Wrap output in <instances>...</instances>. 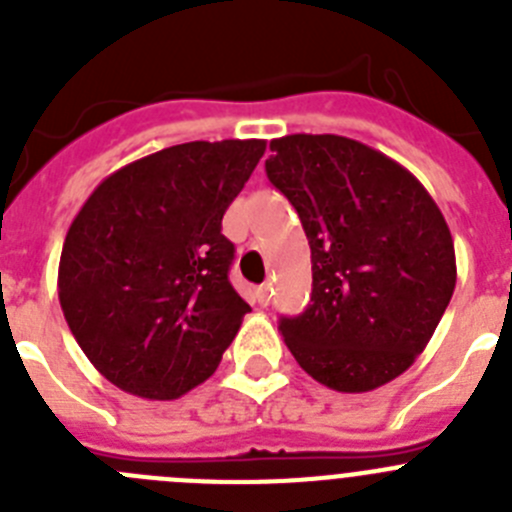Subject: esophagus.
I'll return each mask as SVG.
<instances>
[{
	"mask_svg": "<svg viewBox=\"0 0 512 512\" xmlns=\"http://www.w3.org/2000/svg\"><path fill=\"white\" fill-rule=\"evenodd\" d=\"M256 300H259L261 307H266L271 302V284H261L256 287Z\"/></svg>",
	"mask_w": 512,
	"mask_h": 512,
	"instance_id": "34e87169",
	"label": "esophagus"
}]
</instances>
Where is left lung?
<instances>
[{"instance_id":"obj_1","label":"left lung","mask_w":512,"mask_h":512,"mask_svg":"<svg viewBox=\"0 0 512 512\" xmlns=\"http://www.w3.org/2000/svg\"><path fill=\"white\" fill-rule=\"evenodd\" d=\"M266 176L292 202L312 259L310 305L279 320L297 364L336 392L400 377L456 287L451 230L405 166L343 135L271 140Z\"/></svg>"}]
</instances>
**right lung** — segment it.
Returning a JSON list of instances; mask_svg holds the SVG:
<instances>
[{
    "label": "right lung",
    "mask_w": 512,
    "mask_h": 512,
    "mask_svg": "<svg viewBox=\"0 0 512 512\" xmlns=\"http://www.w3.org/2000/svg\"><path fill=\"white\" fill-rule=\"evenodd\" d=\"M264 140H194L110 174L74 217L58 300L76 343L130 395L176 400L205 382L251 307L228 279L223 215Z\"/></svg>",
    "instance_id": "right-lung-1"
}]
</instances>
